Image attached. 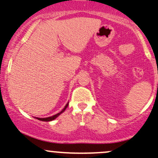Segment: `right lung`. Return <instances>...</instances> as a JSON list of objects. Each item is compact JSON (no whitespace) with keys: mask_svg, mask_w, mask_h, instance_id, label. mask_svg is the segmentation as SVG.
<instances>
[{"mask_svg":"<svg viewBox=\"0 0 158 158\" xmlns=\"http://www.w3.org/2000/svg\"><path fill=\"white\" fill-rule=\"evenodd\" d=\"M68 104H69V103H67V104H66V105L65 106V107H64V108L62 110L60 111V113H58V114H55V115L52 116V117H47V118H38V117H37V119H39V120H41V121H45V122H48V121H51V120H53V119H55V118H57V117H58V116L60 115V114H62V113L64 112V110H65L66 107H67V106H68Z\"/></svg>","mask_w":158,"mask_h":158,"instance_id":"1","label":"right lung"}]
</instances>
